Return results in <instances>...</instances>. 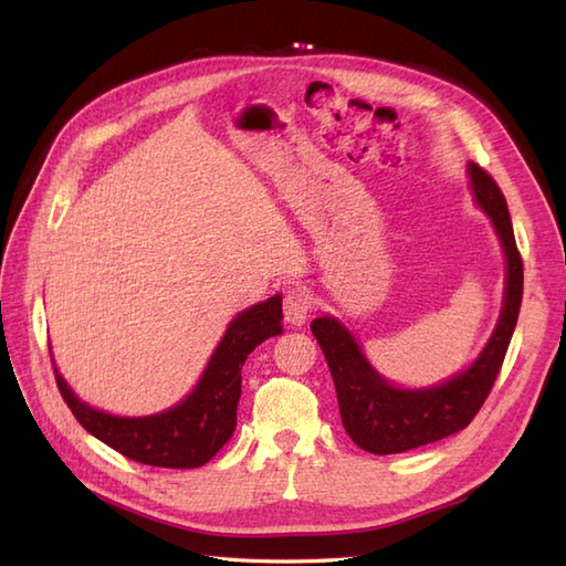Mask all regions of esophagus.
I'll return each mask as SVG.
<instances>
[{"label": "esophagus", "instance_id": "esophagus-1", "mask_svg": "<svg viewBox=\"0 0 566 566\" xmlns=\"http://www.w3.org/2000/svg\"><path fill=\"white\" fill-rule=\"evenodd\" d=\"M283 314H285L287 323L302 325L306 321V316L312 314V297L306 295L302 287L287 290L285 297H283Z\"/></svg>", "mask_w": 566, "mask_h": 566}]
</instances>
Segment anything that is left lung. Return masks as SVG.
I'll list each match as a JSON object with an SVG mask.
<instances>
[{"mask_svg":"<svg viewBox=\"0 0 566 566\" xmlns=\"http://www.w3.org/2000/svg\"><path fill=\"white\" fill-rule=\"evenodd\" d=\"M468 175L474 200L489 214L507 262L501 318L470 368L434 387H394L368 364L354 335L337 318L321 316L312 321V333L333 375L342 424L356 447L368 453H403L465 430L499 378L512 333H515L522 306L524 266L507 202L486 169L470 163Z\"/></svg>","mask_w":566,"mask_h":566,"instance_id":"obj_1","label":"left lung"}]
</instances>
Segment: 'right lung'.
<instances>
[{"label":"right lung","instance_id":"obj_1","mask_svg":"<svg viewBox=\"0 0 566 566\" xmlns=\"http://www.w3.org/2000/svg\"><path fill=\"white\" fill-rule=\"evenodd\" d=\"M281 318V295L252 304L238 314L229 323L196 389L181 403L156 416L119 418L92 408L67 387L54 358L51 364L63 401L90 434L142 465L191 470L212 460L231 439L241 399V368L256 345L283 333Z\"/></svg>","mask_w":566,"mask_h":566}]
</instances>
